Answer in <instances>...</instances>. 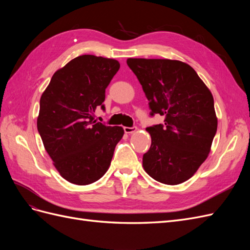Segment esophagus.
I'll list each match as a JSON object with an SVG mask.
<instances>
[{"instance_id": "34e87169", "label": "esophagus", "mask_w": 250, "mask_h": 250, "mask_svg": "<svg viewBox=\"0 0 250 250\" xmlns=\"http://www.w3.org/2000/svg\"><path fill=\"white\" fill-rule=\"evenodd\" d=\"M137 129H138V128L135 127V126H132V127H124V131H125V133H128V134H130V133L135 132V131H137Z\"/></svg>"}]
</instances>
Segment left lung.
<instances>
[{"label": "left lung", "instance_id": "obj_1", "mask_svg": "<svg viewBox=\"0 0 250 250\" xmlns=\"http://www.w3.org/2000/svg\"><path fill=\"white\" fill-rule=\"evenodd\" d=\"M151 109L164 124L146 128L151 146L143 167L153 179L179 185L207 160L217 131L214 98L192 66L171 59L128 58Z\"/></svg>", "mask_w": 250, "mask_h": 250}]
</instances>
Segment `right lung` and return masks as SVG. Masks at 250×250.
Instances as JSON below:
<instances>
[{"label": "right lung", "mask_w": 250, "mask_h": 250, "mask_svg": "<svg viewBox=\"0 0 250 250\" xmlns=\"http://www.w3.org/2000/svg\"><path fill=\"white\" fill-rule=\"evenodd\" d=\"M120 69L116 59L81 55L53 75L40 101L37 130L55 168L71 184L85 186L108 170L123 138L120 126L96 122L105 89Z\"/></svg>", "instance_id": "1"}]
</instances>
